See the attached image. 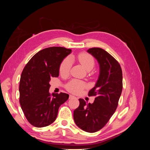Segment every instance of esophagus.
<instances>
[{
    "label": "esophagus",
    "mask_w": 150,
    "mask_h": 150,
    "mask_svg": "<svg viewBox=\"0 0 150 150\" xmlns=\"http://www.w3.org/2000/svg\"><path fill=\"white\" fill-rule=\"evenodd\" d=\"M73 98H76V97L72 96V95H69V99H73Z\"/></svg>",
    "instance_id": "1"
}]
</instances>
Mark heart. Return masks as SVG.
Masks as SVG:
<instances>
[{"label":"heart","instance_id":"1","mask_svg":"<svg viewBox=\"0 0 150 150\" xmlns=\"http://www.w3.org/2000/svg\"><path fill=\"white\" fill-rule=\"evenodd\" d=\"M77 59L80 64L83 66L84 69L89 71L92 69L94 65V59L91 54L86 52L79 53L77 56ZM71 66V62L69 58H65L59 66V72L62 76H66L69 73ZM86 87V84L77 79H72L68 83L66 88L68 91L72 93H79Z\"/></svg>","mask_w":150,"mask_h":150}]
</instances>
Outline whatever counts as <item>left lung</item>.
Wrapping results in <instances>:
<instances>
[{
    "label": "left lung",
    "instance_id": "left-lung-1",
    "mask_svg": "<svg viewBox=\"0 0 150 150\" xmlns=\"http://www.w3.org/2000/svg\"><path fill=\"white\" fill-rule=\"evenodd\" d=\"M88 52L98 60L100 73L89 96H96L94 103L87 104L79 99V106L74 111V120L79 128L94 133L106 125L118 105L122 89V74L120 63L105 50L90 48Z\"/></svg>",
    "mask_w": 150,
    "mask_h": 150
}]
</instances>
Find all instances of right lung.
I'll list each match as a JSON object with an SVG mask.
<instances>
[{
    "label": "right lung",
    "instance_id": "right-lung-1",
    "mask_svg": "<svg viewBox=\"0 0 150 150\" xmlns=\"http://www.w3.org/2000/svg\"><path fill=\"white\" fill-rule=\"evenodd\" d=\"M71 49L51 47L36 53L22 72L19 84V102L26 119L37 128L49 126L56 120L58 110L69 94H51V78L59 76L61 62Z\"/></svg>",
    "mask_w": 150,
    "mask_h": 150
}]
</instances>
